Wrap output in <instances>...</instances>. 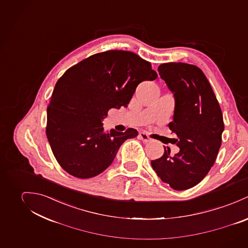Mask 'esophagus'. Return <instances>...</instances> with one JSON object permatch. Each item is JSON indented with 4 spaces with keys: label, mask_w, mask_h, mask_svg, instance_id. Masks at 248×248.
<instances>
[{
    "label": "esophagus",
    "mask_w": 248,
    "mask_h": 248,
    "mask_svg": "<svg viewBox=\"0 0 248 248\" xmlns=\"http://www.w3.org/2000/svg\"><path fill=\"white\" fill-rule=\"evenodd\" d=\"M139 137H140V139L143 142H149V141H151V138L149 137V136L147 135V133H145V132H140V133L139 134Z\"/></svg>",
    "instance_id": "obj_1"
}]
</instances>
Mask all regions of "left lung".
<instances>
[{"instance_id": "left-lung-1", "label": "left lung", "mask_w": 248, "mask_h": 248, "mask_svg": "<svg viewBox=\"0 0 248 248\" xmlns=\"http://www.w3.org/2000/svg\"><path fill=\"white\" fill-rule=\"evenodd\" d=\"M159 75L173 93L175 109L170 130L180 151L164 155L151 165L161 180L175 190L198 185L213 166L224 129L222 114L213 89L203 72L196 65L167 62L158 67Z\"/></svg>"}]
</instances>
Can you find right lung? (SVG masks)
Instances as JSON below:
<instances>
[{
	"instance_id": "obj_1",
	"label": "right lung",
	"mask_w": 248,
	"mask_h": 248,
	"mask_svg": "<svg viewBox=\"0 0 248 248\" xmlns=\"http://www.w3.org/2000/svg\"><path fill=\"white\" fill-rule=\"evenodd\" d=\"M157 77L149 62L123 50L97 53L67 69L47 108L46 136L60 165L80 179L105 171L138 131L106 133L102 121L111 108L127 107L139 83Z\"/></svg>"
}]
</instances>
